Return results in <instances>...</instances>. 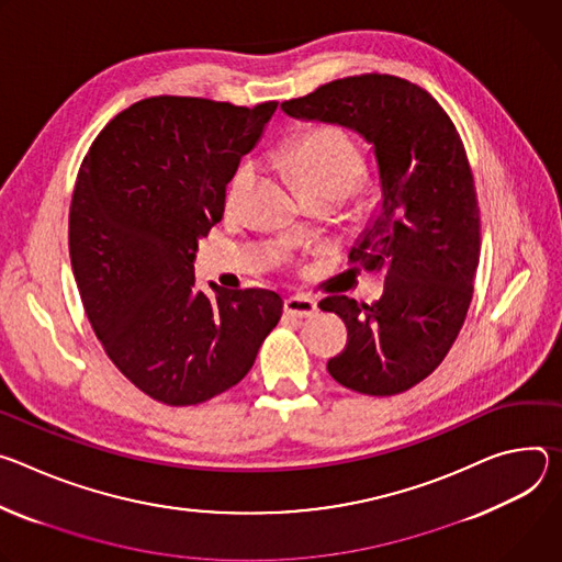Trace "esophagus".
<instances>
[{"mask_svg": "<svg viewBox=\"0 0 562 562\" xmlns=\"http://www.w3.org/2000/svg\"><path fill=\"white\" fill-rule=\"evenodd\" d=\"M283 313L294 319H310L319 313L317 301L307 296H290L283 301Z\"/></svg>", "mask_w": 562, "mask_h": 562, "instance_id": "34e87169", "label": "esophagus"}]
</instances>
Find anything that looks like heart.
Segmentation results:
<instances>
[{
  "mask_svg": "<svg viewBox=\"0 0 562 562\" xmlns=\"http://www.w3.org/2000/svg\"><path fill=\"white\" fill-rule=\"evenodd\" d=\"M283 165L310 199H346L363 180L368 162L359 143L339 127H313L294 136L281 151ZM255 182L252 162H243L225 187V207L238 210Z\"/></svg>",
  "mask_w": 562,
  "mask_h": 562,
  "instance_id": "1",
  "label": "heart"
}]
</instances>
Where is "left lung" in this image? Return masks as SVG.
Returning <instances> with one entry per match:
<instances>
[{
	"label": "left lung",
	"instance_id": "left-lung-1",
	"mask_svg": "<svg viewBox=\"0 0 562 562\" xmlns=\"http://www.w3.org/2000/svg\"><path fill=\"white\" fill-rule=\"evenodd\" d=\"M281 109L375 145L384 201L350 266L384 272V294L370 305L335 294L319 307L348 328L328 361L335 382L372 397L406 393L445 361L473 299L480 207L464 143L438 100L389 74L333 80Z\"/></svg>",
	"mask_w": 562,
	"mask_h": 562
}]
</instances>
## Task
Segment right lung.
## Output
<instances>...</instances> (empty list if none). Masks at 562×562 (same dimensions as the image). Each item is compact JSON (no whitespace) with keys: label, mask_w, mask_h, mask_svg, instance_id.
<instances>
[{"label":"right lung","mask_w":562,"mask_h":562,"mask_svg":"<svg viewBox=\"0 0 562 562\" xmlns=\"http://www.w3.org/2000/svg\"><path fill=\"white\" fill-rule=\"evenodd\" d=\"M156 95L120 111L89 147L69 212V255L89 324L115 368L167 406L236 386L283 313L277 292L196 290L199 238L277 111Z\"/></svg>","instance_id":"obj_1"}]
</instances>
